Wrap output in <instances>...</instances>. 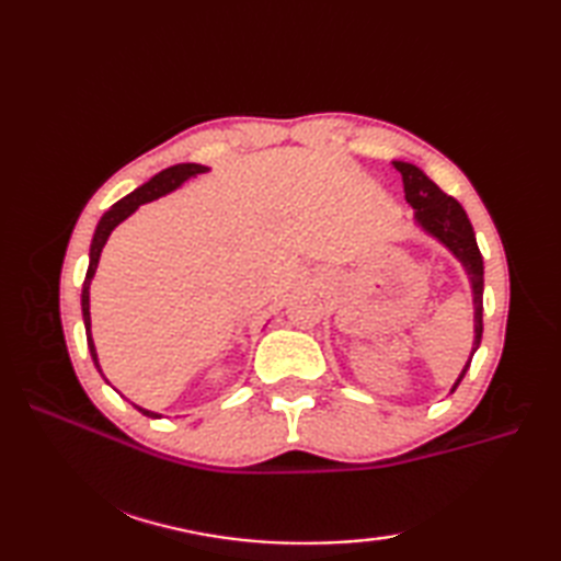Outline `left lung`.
<instances>
[{"label": "left lung", "mask_w": 561, "mask_h": 561, "mask_svg": "<svg viewBox=\"0 0 561 561\" xmlns=\"http://www.w3.org/2000/svg\"><path fill=\"white\" fill-rule=\"evenodd\" d=\"M392 165H396L402 175L404 199H408L410 207L414 209V221L420 224L428 236H434L438 243H444L450 253L458 257V262L462 265V270L468 272L470 284H472L474 342H472L470 359L460 371L456 386H453V390H456L460 386V380L465 378V374H468L472 354L478 352L480 342H482V291H484L482 253L478 248V238H474L468 214H465V209L460 207V202L456 197L446 195L444 190H440L424 171L416 169L414 163L392 161Z\"/></svg>", "instance_id": "obj_1"}]
</instances>
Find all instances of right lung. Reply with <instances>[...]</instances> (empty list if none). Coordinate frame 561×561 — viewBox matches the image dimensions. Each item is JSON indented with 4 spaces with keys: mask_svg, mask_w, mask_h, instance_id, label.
I'll list each match as a JSON object with an SVG mask.
<instances>
[{
    "mask_svg": "<svg viewBox=\"0 0 561 561\" xmlns=\"http://www.w3.org/2000/svg\"><path fill=\"white\" fill-rule=\"evenodd\" d=\"M209 169L207 165H199V163H178V165H171V169H165L161 173H157L151 178L149 183L139 185L135 193H129L127 197H123L121 202H115V205L103 214L99 226H96V233H93V241H91V253H89V270H87V279H83V289H81V313H83V325H87V342H89V352H91V359L93 364H96L99 374L103 376L101 371V364H99V354H96V347H93V337H91V311H89V289H91V279L93 274H96V267H99V260H101V250L105 245V241H108L111 231L115 229L117 224L125 221L129 214H133L139 205H145V202H151V199H159L163 195L173 193L175 187H181L187 178L193 175H199V173H207ZM105 378V376H103ZM135 408L141 412L151 416V420H159L161 414L157 412H149L145 408H139V404H135Z\"/></svg>",
    "mask_w": 561,
    "mask_h": 561,
    "instance_id": "1",
    "label": "right lung"
}]
</instances>
